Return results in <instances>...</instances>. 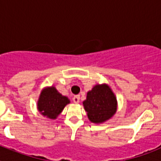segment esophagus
<instances>
[{
	"mask_svg": "<svg viewBox=\"0 0 161 161\" xmlns=\"http://www.w3.org/2000/svg\"><path fill=\"white\" fill-rule=\"evenodd\" d=\"M72 101H73L75 103H79L80 102V96L79 95H76V96H74L73 98H72Z\"/></svg>",
	"mask_w": 161,
	"mask_h": 161,
	"instance_id": "34e87169",
	"label": "esophagus"
}]
</instances>
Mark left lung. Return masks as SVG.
Wrapping results in <instances>:
<instances>
[{
	"mask_svg": "<svg viewBox=\"0 0 161 161\" xmlns=\"http://www.w3.org/2000/svg\"><path fill=\"white\" fill-rule=\"evenodd\" d=\"M83 105L88 118L93 123L106 122L113 117L117 110L116 97L106 84L96 85L89 91Z\"/></svg>",
	"mask_w": 161,
	"mask_h": 161,
	"instance_id": "8db88e82",
	"label": "left lung"
}]
</instances>
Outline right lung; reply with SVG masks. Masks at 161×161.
<instances>
[{"label": "right lung", "instance_id": "right-lung-1", "mask_svg": "<svg viewBox=\"0 0 161 161\" xmlns=\"http://www.w3.org/2000/svg\"><path fill=\"white\" fill-rule=\"evenodd\" d=\"M68 103H70V100L52 86L42 89L37 106L41 114L48 119H55Z\"/></svg>", "mask_w": 161, "mask_h": 161}]
</instances>
